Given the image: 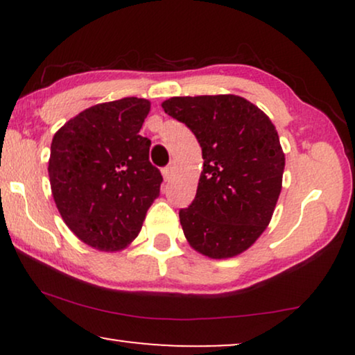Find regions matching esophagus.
Returning a JSON list of instances; mask_svg holds the SVG:
<instances>
[{
  "label": "esophagus",
  "instance_id": "esophagus-1",
  "mask_svg": "<svg viewBox=\"0 0 355 355\" xmlns=\"http://www.w3.org/2000/svg\"><path fill=\"white\" fill-rule=\"evenodd\" d=\"M163 178H164V181H169V179H171V176H173V166H166V168H163Z\"/></svg>",
  "mask_w": 355,
  "mask_h": 355
}]
</instances>
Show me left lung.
I'll list each match as a JSON object with an SVG mask.
<instances>
[{"label":"left lung","mask_w":355,"mask_h":355,"mask_svg":"<svg viewBox=\"0 0 355 355\" xmlns=\"http://www.w3.org/2000/svg\"><path fill=\"white\" fill-rule=\"evenodd\" d=\"M162 106L202 147L196 198L179 211L184 236L210 259L241 255L270 225L283 187L286 158L275 124L237 95L173 96Z\"/></svg>","instance_id":"1"}]
</instances>
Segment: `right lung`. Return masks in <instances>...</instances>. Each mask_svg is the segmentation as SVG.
<instances>
[{
    "instance_id": "add662e5",
    "label": "right lung",
    "mask_w": 355,
    "mask_h": 355,
    "mask_svg": "<svg viewBox=\"0 0 355 355\" xmlns=\"http://www.w3.org/2000/svg\"><path fill=\"white\" fill-rule=\"evenodd\" d=\"M150 101L128 96L90 106L67 121L51 142L48 176L67 227L96 250L128 247L159 196L162 173L148 162L140 129Z\"/></svg>"
}]
</instances>
